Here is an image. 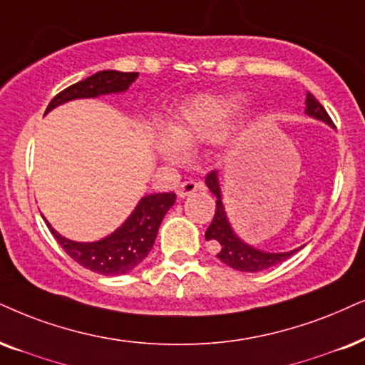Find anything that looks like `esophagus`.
Returning <instances> with one entry per match:
<instances>
[{
    "mask_svg": "<svg viewBox=\"0 0 365 365\" xmlns=\"http://www.w3.org/2000/svg\"><path fill=\"white\" fill-rule=\"evenodd\" d=\"M202 188H204V185H202L200 182H195V180H187V182L180 183L177 192H178V197H188V195H192L193 192L202 190Z\"/></svg>",
    "mask_w": 365,
    "mask_h": 365,
    "instance_id": "1",
    "label": "esophagus"
}]
</instances>
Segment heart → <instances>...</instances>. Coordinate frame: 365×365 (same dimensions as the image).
I'll return each mask as SVG.
<instances>
[{
	"label": "heart",
	"mask_w": 365,
	"mask_h": 365,
	"mask_svg": "<svg viewBox=\"0 0 365 365\" xmlns=\"http://www.w3.org/2000/svg\"><path fill=\"white\" fill-rule=\"evenodd\" d=\"M237 106L236 99L212 98V96H198L190 99L185 106H182L177 116L168 124V136L160 138V153L165 158L178 161L182 158V150L190 148L197 141L219 133Z\"/></svg>",
	"instance_id": "b5f03b06"
}]
</instances>
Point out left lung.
I'll return each mask as SVG.
<instances>
[{
	"instance_id": "1",
	"label": "left lung",
	"mask_w": 365,
	"mask_h": 365,
	"mask_svg": "<svg viewBox=\"0 0 365 365\" xmlns=\"http://www.w3.org/2000/svg\"><path fill=\"white\" fill-rule=\"evenodd\" d=\"M305 113L308 116L322 119V121L329 123L330 126H334V121H331L329 113H327L324 106L320 104V101H318L313 94H310V92L307 94ZM205 183L207 187H209V190L217 197L215 214L209 225V229H207L205 239L207 241L217 242V246H219L217 257H219L220 261L237 271L256 273V271H262L271 266L279 264V262L286 261L289 256H293L294 252L299 251V249H293V251L289 252H262L259 249H255L247 246V244H244L241 239L234 234V230L230 229V224L222 205V198H220V188H219V182H217L215 172L207 175Z\"/></svg>"
}]
</instances>
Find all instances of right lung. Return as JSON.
<instances>
[{
    "label": "right lung",
    "mask_w": 365,
    "mask_h": 365,
    "mask_svg": "<svg viewBox=\"0 0 365 365\" xmlns=\"http://www.w3.org/2000/svg\"><path fill=\"white\" fill-rule=\"evenodd\" d=\"M138 72H118V71H103L87 77L84 81L76 82L68 86L67 89L60 91L55 98L50 101L47 110H52L58 104L67 103L72 99L81 98H98L101 94H110V92H123L135 82ZM177 195L170 193H153L141 198L140 204L129 215V219L119 227L116 232L109 237L101 239L98 242H73L62 237L50 225L47 220L52 236L62 246L63 251L79 262L81 266L94 273L106 276H118L131 271L133 267L148 256L153 247V242L158 234L160 224L163 217L175 204Z\"/></svg>",
    "instance_id": "1"
}]
</instances>
